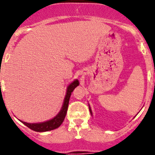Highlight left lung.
Returning <instances> with one entry per match:
<instances>
[{
	"mask_svg": "<svg viewBox=\"0 0 155 155\" xmlns=\"http://www.w3.org/2000/svg\"><path fill=\"white\" fill-rule=\"evenodd\" d=\"M89 110H90V113H91V114H92V112H91V108H90V106H89Z\"/></svg>",
	"mask_w": 155,
	"mask_h": 155,
	"instance_id": "8db88e82",
	"label": "left lung"
}]
</instances>
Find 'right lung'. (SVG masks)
I'll use <instances>...</instances> for the list:
<instances>
[{"label":"right lung","instance_id":"right-lung-1","mask_svg":"<svg viewBox=\"0 0 155 155\" xmlns=\"http://www.w3.org/2000/svg\"><path fill=\"white\" fill-rule=\"evenodd\" d=\"M79 85L78 80H74L71 84L68 85V88H67V93H66V96L64 98V104L61 108L60 113L57 115L53 119L48 121L43 122V123H39V124H28V123H25V122L21 121L22 124L28 127V128L36 132H46V131H50L54 129L58 128L64 122V118H65L67 112H68V104H69L70 97H71V92L74 91L75 87Z\"/></svg>","mask_w":155,"mask_h":155}]
</instances>
